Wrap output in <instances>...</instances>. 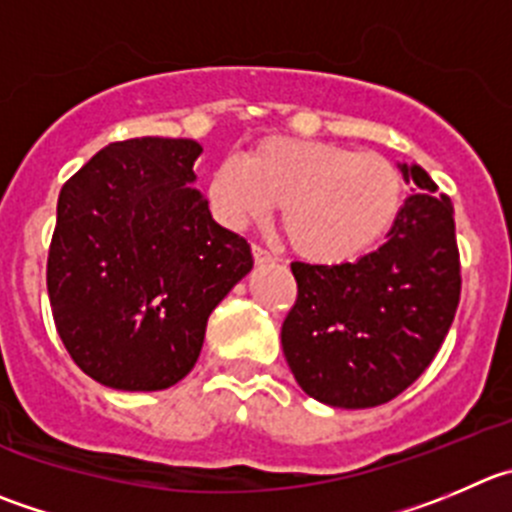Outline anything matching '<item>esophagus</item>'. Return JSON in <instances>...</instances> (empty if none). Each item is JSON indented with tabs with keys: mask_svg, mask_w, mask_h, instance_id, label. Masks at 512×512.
<instances>
[{
	"mask_svg": "<svg viewBox=\"0 0 512 512\" xmlns=\"http://www.w3.org/2000/svg\"><path fill=\"white\" fill-rule=\"evenodd\" d=\"M251 253H253V261H256V264H274L276 261V256L271 251H266V248H261V246H253L251 248Z\"/></svg>",
	"mask_w": 512,
	"mask_h": 512,
	"instance_id": "obj_1",
	"label": "esophagus"
}]
</instances>
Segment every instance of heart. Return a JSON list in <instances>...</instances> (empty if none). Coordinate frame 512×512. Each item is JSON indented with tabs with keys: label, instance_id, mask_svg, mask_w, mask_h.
<instances>
[{
	"label": "heart",
	"instance_id": "heart-1",
	"mask_svg": "<svg viewBox=\"0 0 512 512\" xmlns=\"http://www.w3.org/2000/svg\"><path fill=\"white\" fill-rule=\"evenodd\" d=\"M206 196L213 216L236 231L269 218L281 203L291 248L311 264L337 266L362 259L392 231L405 203V175L369 150L269 135L241 163L221 160Z\"/></svg>",
	"mask_w": 512,
	"mask_h": 512
}]
</instances>
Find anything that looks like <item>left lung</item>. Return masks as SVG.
<instances>
[{
    "label": "left lung",
    "mask_w": 512,
    "mask_h": 512,
    "mask_svg": "<svg viewBox=\"0 0 512 512\" xmlns=\"http://www.w3.org/2000/svg\"><path fill=\"white\" fill-rule=\"evenodd\" d=\"M412 193L377 251L354 264L294 261V309L281 347L296 382L329 407L364 410L405 392L435 359L460 301L452 201L417 163Z\"/></svg>",
    "instance_id": "left-lung-1"
}]
</instances>
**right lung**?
<instances>
[{"instance_id": "obj_1", "label": "right lung", "mask_w": 512, "mask_h": 512, "mask_svg": "<svg viewBox=\"0 0 512 512\" xmlns=\"http://www.w3.org/2000/svg\"><path fill=\"white\" fill-rule=\"evenodd\" d=\"M188 138H133L92 155L60 191L47 291L77 367L123 392L168 389L198 362L211 311L253 269L218 226Z\"/></svg>"}]
</instances>
